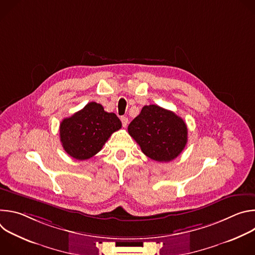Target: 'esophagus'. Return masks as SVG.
<instances>
[{
  "mask_svg": "<svg viewBox=\"0 0 255 255\" xmlns=\"http://www.w3.org/2000/svg\"><path fill=\"white\" fill-rule=\"evenodd\" d=\"M121 122H122L123 127H126L127 124H128V118L127 117H121Z\"/></svg>",
  "mask_w": 255,
  "mask_h": 255,
  "instance_id": "1",
  "label": "esophagus"
}]
</instances>
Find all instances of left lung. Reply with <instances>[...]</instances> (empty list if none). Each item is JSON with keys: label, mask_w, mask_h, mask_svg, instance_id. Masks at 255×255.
Wrapping results in <instances>:
<instances>
[{"label": "left lung", "mask_w": 255, "mask_h": 255, "mask_svg": "<svg viewBox=\"0 0 255 255\" xmlns=\"http://www.w3.org/2000/svg\"><path fill=\"white\" fill-rule=\"evenodd\" d=\"M128 133L145 155L159 162L177 157L188 142L185 121L157 105L144 106L129 124Z\"/></svg>", "instance_id": "1"}]
</instances>
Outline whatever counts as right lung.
<instances>
[{"label":"right lung","instance_id":"add662e5","mask_svg":"<svg viewBox=\"0 0 255 255\" xmlns=\"http://www.w3.org/2000/svg\"><path fill=\"white\" fill-rule=\"evenodd\" d=\"M121 126L116 114L108 113L101 104L91 102L61 121L60 141L67 154L78 160H86L97 154Z\"/></svg>","mask_w":255,"mask_h":255}]
</instances>
